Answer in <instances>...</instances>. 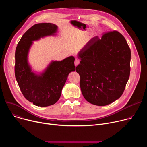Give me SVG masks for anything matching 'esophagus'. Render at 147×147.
I'll list each match as a JSON object with an SVG mask.
<instances>
[{
	"label": "esophagus",
	"mask_w": 147,
	"mask_h": 147,
	"mask_svg": "<svg viewBox=\"0 0 147 147\" xmlns=\"http://www.w3.org/2000/svg\"><path fill=\"white\" fill-rule=\"evenodd\" d=\"M79 63H80L79 60L77 59H76V60H75V61H74V65H75V66H77Z\"/></svg>",
	"instance_id": "obj_1"
}]
</instances>
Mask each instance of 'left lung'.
Segmentation results:
<instances>
[{
    "mask_svg": "<svg viewBox=\"0 0 147 147\" xmlns=\"http://www.w3.org/2000/svg\"><path fill=\"white\" fill-rule=\"evenodd\" d=\"M83 96L97 106H105L123 94L130 73L131 51L118 31L91 39L78 55Z\"/></svg>",
    "mask_w": 147,
    "mask_h": 147,
    "instance_id": "8db88e82",
    "label": "left lung"
}]
</instances>
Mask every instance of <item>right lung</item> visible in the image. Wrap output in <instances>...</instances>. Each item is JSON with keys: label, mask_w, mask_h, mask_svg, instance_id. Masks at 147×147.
<instances>
[{"label": "right lung", "mask_w": 147, "mask_h": 147, "mask_svg": "<svg viewBox=\"0 0 147 147\" xmlns=\"http://www.w3.org/2000/svg\"><path fill=\"white\" fill-rule=\"evenodd\" d=\"M57 26L52 23H39L28 29L20 39L16 49L14 72L23 95L38 107L52 105L60 98L69 74L76 70L74 57L52 61L40 75L31 71L27 56L32 41L55 35Z\"/></svg>", "instance_id": "right-lung-1"}]
</instances>
